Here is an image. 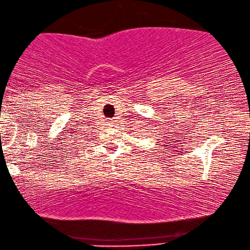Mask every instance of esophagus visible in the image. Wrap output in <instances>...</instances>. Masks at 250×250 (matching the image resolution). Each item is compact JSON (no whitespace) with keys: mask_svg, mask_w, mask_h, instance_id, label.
Instances as JSON below:
<instances>
[{"mask_svg":"<svg viewBox=\"0 0 250 250\" xmlns=\"http://www.w3.org/2000/svg\"><path fill=\"white\" fill-rule=\"evenodd\" d=\"M106 125L110 126V127H113V126L115 125V121H113V120H108V121H106Z\"/></svg>","mask_w":250,"mask_h":250,"instance_id":"esophagus-1","label":"esophagus"}]
</instances>
